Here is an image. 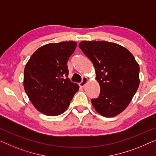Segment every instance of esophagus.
I'll return each instance as SVG.
<instances>
[{"instance_id": "1", "label": "esophagus", "mask_w": 156, "mask_h": 156, "mask_svg": "<svg viewBox=\"0 0 156 156\" xmlns=\"http://www.w3.org/2000/svg\"><path fill=\"white\" fill-rule=\"evenodd\" d=\"M88 80L87 77H86V76H84V77H83V80H82V81H81V82L80 83V87H81V88L84 87L85 85L88 83Z\"/></svg>"}]
</instances>
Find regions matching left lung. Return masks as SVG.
<instances>
[{
	"mask_svg": "<svg viewBox=\"0 0 156 156\" xmlns=\"http://www.w3.org/2000/svg\"><path fill=\"white\" fill-rule=\"evenodd\" d=\"M80 49L95 68L100 87L92 99L95 111L105 117L121 113L130 104L140 85V66L130 51L106 41H82Z\"/></svg>",
	"mask_w": 156,
	"mask_h": 156,
	"instance_id": "8db88e82",
	"label": "left lung"
}]
</instances>
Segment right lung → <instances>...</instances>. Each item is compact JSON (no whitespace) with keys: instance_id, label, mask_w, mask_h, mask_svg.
Masks as SVG:
<instances>
[{"instance_id":"add662e5","label":"right lung","mask_w":156,"mask_h":156,"mask_svg":"<svg viewBox=\"0 0 156 156\" xmlns=\"http://www.w3.org/2000/svg\"><path fill=\"white\" fill-rule=\"evenodd\" d=\"M76 47L74 41L50 43L37 49L24 69L23 87L36 109L47 116L66 111L79 90L68 78V61Z\"/></svg>"}]
</instances>
